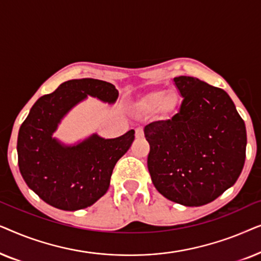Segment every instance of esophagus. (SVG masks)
Instances as JSON below:
<instances>
[{"label": "esophagus", "instance_id": "1", "mask_svg": "<svg viewBox=\"0 0 261 261\" xmlns=\"http://www.w3.org/2000/svg\"><path fill=\"white\" fill-rule=\"evenodd\" d=\"M135 138H138V139L144 138V129H142L141 127H139L135 129Z\"/></svg>", "mask_w": 261, "mask_h": 261}]
</instances>
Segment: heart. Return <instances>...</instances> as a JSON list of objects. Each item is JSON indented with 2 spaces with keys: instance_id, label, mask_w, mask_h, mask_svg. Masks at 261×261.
I'll return each mask as SVG.
<instances>
[{
  "instance_id": "1",
  "label": "heart",
  "mask_w": 261,
  "mask_h": 261,
  "mask_svg": "<svg viewBox=\"0 0 261 261\" xmlns=\"http://www.w3.org/2000/svg\"><path fill=\"white\" fill-rule=\"evenodd\" d=\"M178 98L177 95L169 94L167 95L166 90H154L148 92L147 95H145L140 101L137 103L138 108L142 110V112L152 113L155 110L160 109L164 113L172 112L178 105Z\"/></svg>"
}]
</instances>
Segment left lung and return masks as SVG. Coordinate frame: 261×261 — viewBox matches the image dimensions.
Masks as SVG:
<instances>
[{"instance_id":"obj_1","label":"left lung","mask_w":261,"mask_h":261,"mask_svg":"<svg viewBox=\"0 0 261 261\" xmlns=\"http://www.w3.org/2000/svg\"><path fill=\"white\" fill-rule=\"evenodd\" d=\"M183 102L170 120L145 127L156 190L185 206L208 204L238 180L247 135L229 95L198 78H173Z\"/></svg>"}]
</instances>
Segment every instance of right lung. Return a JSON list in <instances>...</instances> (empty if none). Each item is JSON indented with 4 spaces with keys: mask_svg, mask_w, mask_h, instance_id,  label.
<instances>
[{
    "mask_svg": "<svg viewBox=\"0 0 261 261\" xmlns=\"http://www.w3.org/2000/svg\"><path fill=\"white\" fill-rule=\"evenodd\" d=\"M88 96L114 105L119 91L94 78L64 82L34 103L17 135V162L28 188L67 212L88 208L108 191L117 160L134 141L133 129L115 139L94 133L73 145L53 137L64 117Z\"/></svg>",
    "mask_w": 261,
    "mask_h": 261,
    "instance_id": "1",
    "label": "right lung"
}]
</instances>
